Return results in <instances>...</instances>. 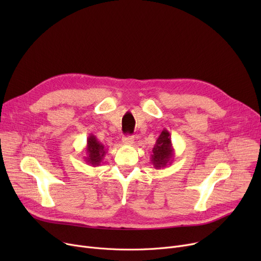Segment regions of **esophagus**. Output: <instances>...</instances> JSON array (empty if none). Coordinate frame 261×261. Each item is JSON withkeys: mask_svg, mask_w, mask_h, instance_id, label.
Instances as JSON below:
<instances>
[{"mask_svg": "<svg viewBox=\"0 0 261 261\" xmlns=\"http://www.w3.org/2000/svg\"><path fill=\"white\" fill-rule=\"evenodd\" d=\"M122 143L125 145H132L134 143V138L131 135H128V136H125V138L122 139Z\"/></svg>", "mask_w": 261, "mask_h": 261, "instance_id": "obj_1", "label": "esophagus"}]
</instances>
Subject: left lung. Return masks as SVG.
<instances>
[{"mask_svg":"<svg viewBox=\"0 0 261 261\" xmlns=\"http://www.w3.org/2000/svg\"><path fill=\"white\" fill-rule=\"evenodd\" d=\"M174 149L171 143V135L167 129H164L158 138L155 145L150 155V161L155 169L166 168L172 163Z\"/></svg>","mask_w":261,"mask_h":261,"instance_id":"obj_1","label":"left lung"}]
</instances>
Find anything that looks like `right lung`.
I'll return each instance as SVG.
<instances>
[{"label": "right lung", "mask_w": 261, "mask_h": 261, "mask_svg": "<svg viewBox=\"0 0 261 261\" xmlns=\"http://www.w3.org/2000/svg\"><path fill=\"white\" fill-rule=\"evenodd\" d=\"M85 149L87 153V156H85V162L93 167L99 166L107 153L105 145L96 139L95 135L90 134L87 140V147Z\"/></svg>", "instance_id": "add662e5"}]
</instances>
